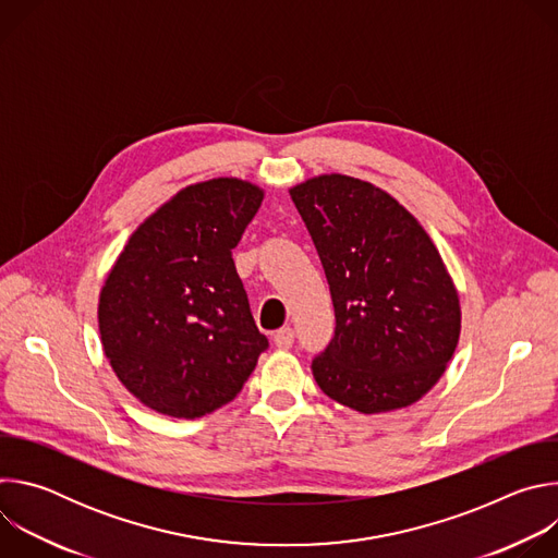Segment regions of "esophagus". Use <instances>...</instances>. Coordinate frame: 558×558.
Segmentation results:
<instances>
[{
  "label": "esophagus",
  "mask_w": 558,
  "mask_h": 558,
  "mask_svg": "<svg viewBox=\"0 0 558 558\" xmlns=\"http://www.w3.org/2000/svg\"><path fill=\"white\" fill-rule=\"evenodd\" d=\"M293 340H295V333H293L291 327H282V329L276 331V336H274L276 347H278V349H284V351L293 347Z\"/></svg>",
  "instance_id": "obj_1"
}]
</instances>
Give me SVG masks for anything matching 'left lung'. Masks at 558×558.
Segmentation results:
<instances>
[{
	"mask_svg": "<svg viewBox=\"0 0 558 558\" xmlns=\"http://www.w3.org/2000/svg\"><path fill=\"white\" fill-rule=\"evenodd\" d=\"M291 198L336 308L333 338L311 362L317 386L366 415L411 407L446 371L461 329L437 247L413 214L360 179L317 177Z\"/></svg>",
	"mask_w": 558,
	"mask_h": 558,
	"instance_id": "1",
	"label": "left lung"
}]
</instances>
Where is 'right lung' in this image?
<instances>
[{
  "label": "right lung",
  "instance_id": "obj_1",
  "mask_svg": "<svg viewBox=\"0 0 558 558\" xmlns=\"http://www.w3.org/2000/svg\"><path fill=\"white\" fill-rule=\"evenodd\" d=\"M263 192L238 179L190 185L132 235L99 298L106 357L147 409L194 420L241 392L269 340L231 250Z\"/></svg>",
  "mask_w": 558,
  "mask_h": 558
}]
</instances>
